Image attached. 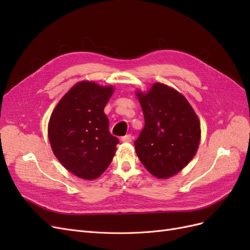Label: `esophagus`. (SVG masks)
<instances>
[{
	"label": "esophagus",
	"instance_id": "1",
	"mask_svg": "<svg viewBox=\"0 0 250 250\" xmlns=\"http://www.w3.org/2000/svg\"><path fill=\"white\" fill-rule=\"evenodd\" d=\"M121 141L124 142V143H130L132 141V137L131 134H127V135H124V137L121 138Z\"/></svg>",
	"mask_w": 250,
	"mask_h": 250
}]
</instances>
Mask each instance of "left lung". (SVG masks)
<instances>
[{"label": "left lung", "mask_w": 250, "mask_h": 250, "mask_svg": "<svg viewBox=\"0 0 250 250\" xmlns=\"http://www.w3.org/2000/svg\"><path fill=\"white\" fill-rule=\"evenodd\" d=\"M145 126L134 147L152 175L168 178L192 161L200 142V123L186 98L162 83L137 93Z\"/></svg>", "instance_id": "left-lung-1"}]
</instances>
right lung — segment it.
Instances as JSON below:
<instances>
[{
  "mask_svg": "<svg viewBox=\"0 0 250 250\" xmlns=\"http://www.w3.org/2000/svg\"><path fill=\"white\" fill-rule=\"evenodd\" d=\"M111 86L77 83L52 112L48 133L53 152L63 167L83 179H95L107 169L119 140L109 132L104 107Z\"/></svg>",
  "mask_w": 250,
  "mask_h": 250,
  "instance_id": "obj_1",
  "label": "right lung"
}]
</instances>
